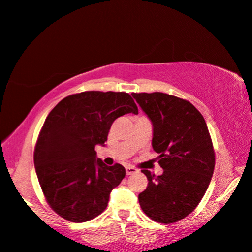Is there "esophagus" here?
Wrapping results in <instances>:
<instances>
[{
  "label": "esophagus",
  "mask_w": 252,
  "mask_h": 252,
  "mask_svg": "<svg viewBox=\"0 0 252 252\" xmlns=\"http://www.w3.org/2000/svg\"><path fill=\"white\" fill-rule=\"evenodd\" d=\"M126 175H132V174L138 172V169H137L136 167H133V166H126Z\"/></svg>",
  "instance_id": "obj_1"
}]
</instances>
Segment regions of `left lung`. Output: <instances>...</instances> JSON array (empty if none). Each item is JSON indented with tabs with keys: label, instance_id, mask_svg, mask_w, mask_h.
Listing matches in <instances>:
<instances>
[{
	"label": "left lung",
	"instance_id": "8db88e82",
	"mask_svg": "<svg viewBox=\"0 0 252 252\" xmlns=\"http://www.w3.org/2000/svg\"><path fill=\"white\" fill-rule=\"evenodd\" d=\"M153 124V150L162 175L143 169L149 180L139 193L144 213L159 223H174L194 211L212 179L216 156L199 110L167 93H132Z\"/></svg>",
	"mask_w": 252,
	"mask_h": 252
}]
</instances>
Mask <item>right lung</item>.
Segmentation results:
<instances>
[{"instance_id": "add662e5", "label": "right lung", "mask_w": 252, "mask_h": 252, "mask_svg": "<svg viewBox=\"0 0 252 252\" xmlns=\"http://www.w3.org/2000/svg\"><path fill=\"white\" fill-rule=\"evenodd\" d=\"M128 113L138 114L129 93L85 91L65 96L48 114L33 159L46 202L63 219L85 222L106 210L126 168L106 166L94 149L105 144L114 121Z\"/></svg>"}]
</instances>
